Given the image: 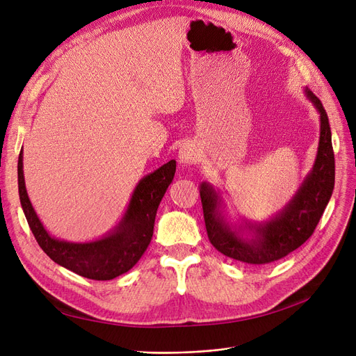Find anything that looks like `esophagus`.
I'll return each mask as SVG.
<instances>
[{
	"label": "esophagus",
	"instance_id": "1",
	"mask_svg": "<svg viewBox=\"0 0 356 356\" xmlns=\"http://www.w3.org/2000/svg\"><path fill=\"white\" fill-rule=\"evenodd\" d=\"M179 160H180V163L189 164V165L196 163V160H197V151H196V148L193 145H191V144L183 145L180 148V151H179Z\"/></svg>",
	"mask_w": 356,
	"mask_h": 356
}]
</instances>
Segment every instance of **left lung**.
<instances>
[{"mask_svg": "<svg viewBox=\"0 0 356 356\" xmlns=\"http://www.w3.org/2000/svg\"><path fill=\"white\" fill-rule=\"evenodd\" d=\"M320 113V143L313 172L307 176L297 195L275 220L249 225L254 238L245 240L237 234L218 213V196L204 183L200 186L205 227L211 244L220 253L247 265H268L288 256L314 233L334 188V152L329 118L321 102L305 90Z\"/></svg>", "mask_w": 356, "mask_h": 356, "instance_id": "left-lung-1", "label": "left lung"}]
</instances>
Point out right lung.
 Instances as JSON below:
<instances>
[{"label": "right lung", "mask_w": 356, "mask_h": 356, "mask_svg": "<svg viewBox=\"0 0 356 356\" xmlns=\"http://www.w3.org/2000/svg\"><path fill=\"white\" fill-rule=\"evenodd\" d=\"M175 173L176 161L170 160L154 173L145 176L138 183L128 211L112 234L97 241L76 244L55 240L46 233L26 192L23 149L17 163L20 202L38 244L55 264L95 281H111L128 272L143 257L152 238L159 205L170 183L173 181Z\"/></svg>", "instance_id": "obj_1"}]
</instances>
